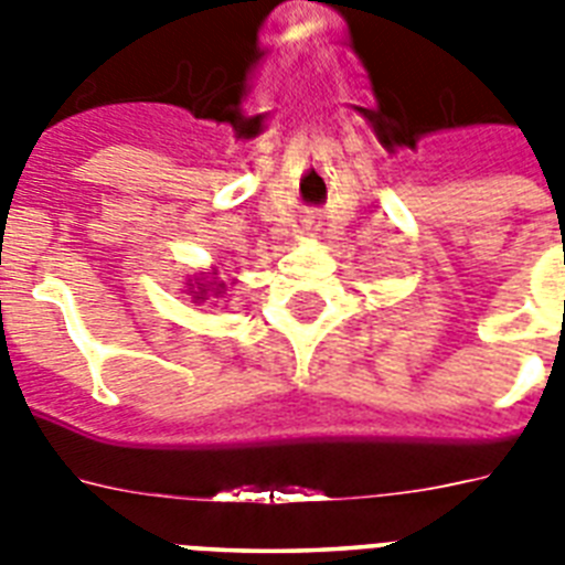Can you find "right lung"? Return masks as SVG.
<instances>
[{
    "label": "right lung",
    "instance_id": "right-lung-1",
    "mask_svg": "<svg viewBox=\"0 0 565 565\" xmlns=\"http://www.w3.org/2000/svg\"><path fill=\"white\" fill-rule=\"evenodd\" d=\"M190 296H193V301H204L207 296H216L220 299L222 292H225V284L216 278V273H207V275H199L193 284H188Z\"/></svg>",
    "mask_w": 565,
    "mask_h": 565
}]
</instances>
